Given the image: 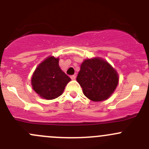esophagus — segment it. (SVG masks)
<instances>
[{"mask_svg":"<svg viewBox=\"0 0 149 149\" xmlns=\"http://www.w3.org/2000/svg\"><path fill=\"white\" fill-rule=\"evenodd\" d=\"M76 78V76H75V75H72V76H70V79H72V80H75Z\"/></svg>","mask_w":149,"mask_h":149,"instance_id":"esophagus-1","label":"esophagus"}]
</instances>
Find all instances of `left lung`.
<instances>
[{"label": "left lung", "instance_id": "1", "mask_svg": "<svg viewBox=\"0 0 149 149\" xmlns=\"http://www.w3.org/2000/svg\"><path fill=\"white\" fill-rule=\"evenodd\" d=\"M76 81L87 98L94 102H102L113 94L119 78L110 64L102 58H94L82 63Z\"/></svg>", "mask_w": 149, "mask_h": 149}]
</instances>
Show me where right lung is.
Returning <instances> with one entry per match:
<instances>
[{"label":"right lung","instance_id":"obj_1","mask_svg":"<svg viewBox=\"0 0 149 149\" xmlns=\"http://www.w3.org/2000/svg\"><path fill=\"white\" fill-rule=\"evenodd\" d=\"M70 79L59 66V58L50 56L41 63L31 77V86L37 94L45 100L60 97Z\"/></svg>","mask_w":149,"mask_h":149}]
</instances>
